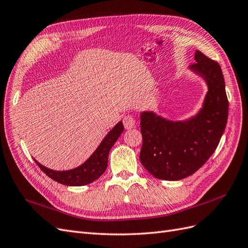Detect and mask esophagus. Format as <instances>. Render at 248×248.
Masks as SVG:
<instances>
[{
    "mask_svg": "<svg viewBox=\"0 0 248 248\" xmlns=\"http://www.w3.org/2000/svg\"><path fill=\"white\" fill-rule=\"evenodd\" d=\"M123 124L126 129H132L136 126V120L130 115H127L123 118Z\"/></svg>",
    "mask_w": 248,
    "mask_h": 248,
    "instance_id": "1",
    "label": "esophagus"
}]
</instances>
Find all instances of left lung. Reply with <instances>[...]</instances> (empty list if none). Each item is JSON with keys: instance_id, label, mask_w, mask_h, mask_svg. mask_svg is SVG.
Returning <instances> with one entry per match:
<instances>
[{"instance_id": "left-lung-1", "label": "left lung", "mask_w": 248, "mask_h": 248, "mask_svg": "<svg viewBox=\"0 0 248 248\" xmlns=\"http://www.w3.org/2000/svg\"><path fill=\"white\" fill-rule=\"evenodd\" d=\"M189 70L205 80L208 91L196 115L171 120L145 110L140 114V159L157 179L177 181L204 166L219 144L228 121L229 101L219 64L197 50Z\"/></svg>"}]
</instances>
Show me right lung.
Returning a JSON list of instances; mask_svg holds the SVG:
<instances>
[{
  "instance_id": "obj_1",
  "label": "right lung",
  "mask_w": 248,
  "mask_h": 248,
  "mask_svg": "<svg viewBox=\"0 0 248 248\" xmlns=\"http://www.w3.org/2000/svg\"><path fill=\"white\" fill-rule=\"evenodd\" d=\"M124 131L122 121L117 123L100 142V145L93 152L89 158L76 169L68 170H55L42 166L35 158V162L42 171L55 180L58 183L67 186H82L94 182L98 179L108 168V153L111 147L114 146L119 137Z\"/></svg>"
}]
</instances>
